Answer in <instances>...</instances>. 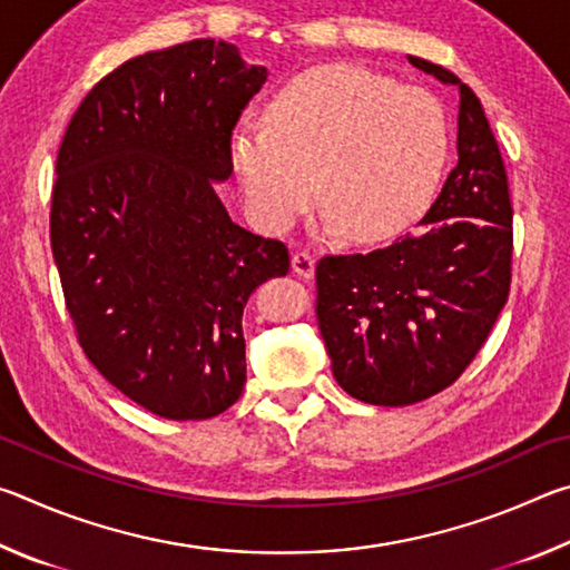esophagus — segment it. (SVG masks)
<instances>
[{
    "mask_svg": "<svg viewBox=\"0 0 570 570\" xmlns=\"http://www.w3.org/2000/svg\"><path fill=\"white\" fill-rule=\"evenodd\" d=\"M292 268H294L296 276L312 278L314 268H316V258L308 254V250H296V254L292 256Z\"/></svg>",
    "mask_w": 570,
    "mask_h": 570,
    "instance_id": "esophagus-1",
    "label": "esophagus"
}]
</instances>
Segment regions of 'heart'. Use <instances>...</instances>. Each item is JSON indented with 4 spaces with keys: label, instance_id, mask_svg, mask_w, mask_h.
<instances>
[{
    "label": "heart",
    "instance_id": "obj_1",
    "mask_svg": "<svg viewBox=\"0 0 570 570\" xmlns=\"http://www.w3.org/2000/svg\"><path fill=\"white\" fill-rule=\"evenodd\" d=\"M448 150V115L435 95L342 62L292 77L268 102V120L240 122L228 140L258 228L292 226L312 206L320 178L330 224L356 240L407 228L430 204Z\"/></svg>",
    "mask_w": 570,
    "mask_h": 570
}]
</instances>
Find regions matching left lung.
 <instances>
[{
	"label": "left lung",
	"instance_id": "obj_1",
	"mask_svg": "<svg viewBox=\"0 0 570 570\" xmlns=\"http://www.w3.org/2000/svg\"><path fill=\"white\" fill-rule=\"evenodd\" d=\"M407 60L460 92L458 166L420 230L316 264V320L334 380L380 407L428 400L465 372L508 302L513 254L505 166L478 95L445 67Z\"/></svg>",
	"mask_w": 570,
	"mask_h": 570
}]
</instances>
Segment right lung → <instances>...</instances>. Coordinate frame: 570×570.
<instances>
[{
	"mask_svg": "<svg viewBox=\"0 0 570 570\" xmlns=\"http://www.w3.org/2000/svg\"><path fill=\"white\" fill-rule=\"evenodd\" d=\"M266 67L224 40L122 62L57 153L50 238L77 336L112 387L166 420H208L246 384L240 316L288 274L282 240L240 228L216 183Z\"/></svg>",
	"mask_w": 570,
	"mask_h": 570,
	"instance_id": "1",
	"label": "right lung"
}]
</instances>
